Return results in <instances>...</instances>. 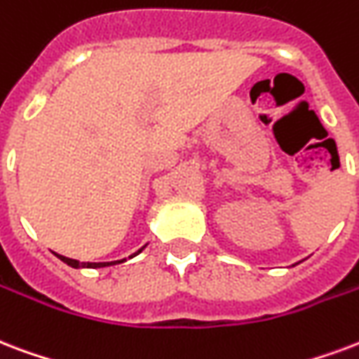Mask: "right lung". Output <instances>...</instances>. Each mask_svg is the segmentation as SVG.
Wrapping results in <instances>:
<instances>
[{
    "label": "right lung",
    "instance_id": "1",
    "mask_svg": "<svg viewBox=\"0 0 359 359\" xmlns=\"http://www.w3.org/2000/svg\"><path fill=\"white\" fill-rule=\"evenodd\" d=\"M147 246V245H144ZM143 246V248H144ZM143 248H139L135 254H131L130 258H133V256H137V254L143 252ZM56 254V252H54ZM64 264H67L69 267H75V269H81V267H86V269H97V267H109V265H114V264H122V262H126L124 259H116V262H100V264H94V262H79V259H73V258H65V256H62V254H56Z\"/></svg>",
    "mask_w": 359,
    "mask_h": 359
}]
</instances>
